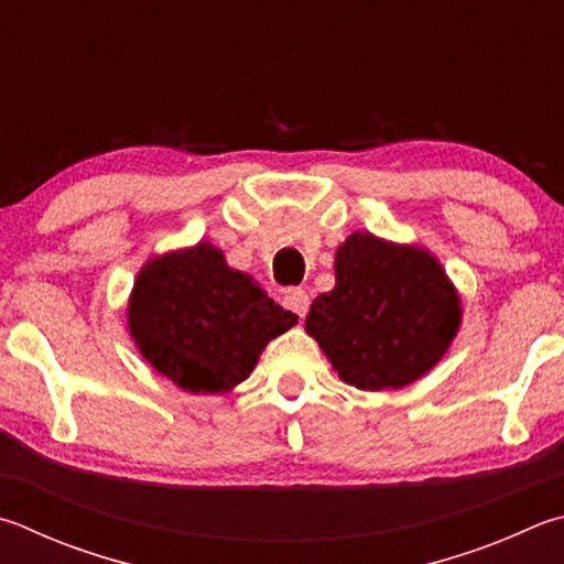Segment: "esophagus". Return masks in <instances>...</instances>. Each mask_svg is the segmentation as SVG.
Returning a JSON list of instances; mask_svg holds the SVG:
<instances>
[{"instance_id":"34e87169","label":"esophagus","mask_w":564,"mask_h":564,"mask_svg":"<svg viewBox=\"0 0 564 564\" xmlns=\"http://www.w3.org/2000/svg\"><path fill=\"white\" fill-rule=\"evenodd\" d=\"M283 305L299 317H305V313H308V308H311V295L303 289H289L283 293Z\"/></svg>"}]
</instances>
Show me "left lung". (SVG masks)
Returning <instances> with one entry per match:
<instances>
[{"mask_svg": "<svg viewBox=\"0 0 564 564\" xmlns=\"http://www.w3.org/2000/svg\"><path fill=\"white\" fill-rule=\"evenodd\" d=\"M460 295L436 256L352 231L335 251V289L321 293L305 333L340 380L357 389H402L448 352Z\"/></svg>", "mask_w": 564, "mask_h": 564, "instance_id": "obj_1", "label": "left lung"}]
</instances>
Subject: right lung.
Segmentation results:
<instances>
[{
  "label": "right lung",
  "instance_id": "1",
  "mask_svg": "<svg viewBox=\"0 0 564 564\" xmlns=\"http://www.w3.org/2000/svg\"><path fill=\"white\" fill-rule=\"evenodd\" d=\"M126 313L138 352L192 394L231 392L263 347L299 323L209 241L152 256L135 275Z\"/></svg>",
  "mask_w": 564,
  "mask_h": 564
}]
</instances>
